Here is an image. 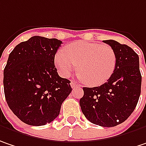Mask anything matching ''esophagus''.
Instances as JSON below:
<instances>
[{
	"label": "esophagus",
	"mask_w": 146,
	"mask_h": 146,
	"mask_svg": "<svg viewBox=\"0 0 146 146\" xmlns=\"http://www.w3.org/2000/svg\"><path fill=\"white\" fill-rule=\"evenodd\" d=\"M71 87L73 88H80L81 87V85H79V84H78L76 82H74V81H72L71 82Z\"/></svg>",
	"instance_id": "obj_1"
}]
</instances>
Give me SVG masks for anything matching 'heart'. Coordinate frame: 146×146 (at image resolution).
Instances as JSON below:
<instances>
[{"mask_svg":"<svg viewBox=\"0 0 146 146\" xmlns=\"http://www.w3.org/2000/svg\"><path fill=\"white\" fill-rule=\"evenodd\" d=\"M54 64L61 76H70L78 67L82 80L90 86H99L115 72L116 54L107 44L79 40L67 45L64 50H58Z\"/></svg>","mask_w":146,"mask_h":146,"instance_id":"obj_1","label":"heart"}]
</instances>
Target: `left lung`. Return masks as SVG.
I'll use <instances>...</instances> for the list:
<instances>
[{
  "mask_svg": "<svg viewBox=\"0 0 146 146\" xmlns=\"http://www.w3.org/2000/svg\"><path fill=\"white\" fill-rule=\"evenodd\" d=\"M103 42L116 52L115 72L100 87L83 88L79 104L90 122L112 127L124 122L134 111L141 95V74L139 56L131 48L112 39Z\"/></svg>",
  "mask_w": 146,
  "mask_h": 146,
  "instance_id": "8db88e82",
  "label": "left lung"
}]
</instances>
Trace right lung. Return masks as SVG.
Here are the masks:
<instances>
[{
	"label": "right lung",
	"mask_w": 146,
	"mask_h": 146,
	"mask_svg": "<svg viewBox=\"0 0 146 146\" xmlns=\"http://www.w3.org/2000/svg\"><path fill=\"white\" fill-rule=\"evenodd\" d=\"M62 41L33 36L17 44L4 69V92L10 109L30 125H44L59 115L72 92L70 81L58 76L54 56Z\"/></svg>",
	"instance_id": "right-lung-1"
}]
</instances>
